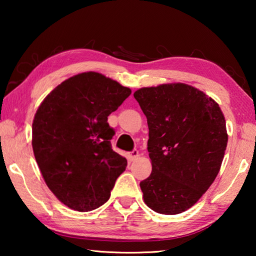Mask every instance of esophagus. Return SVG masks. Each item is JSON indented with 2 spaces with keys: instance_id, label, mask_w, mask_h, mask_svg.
I'll list each match as a JSON object with an SVG mask.
<instances>
[{
  "instance_id": "1",
  "label": "esophagus",
  "mask_w": 256,
  "mask_h": 256,
  "mask_svg": "<svg viewBox=\"0 0 256 256\" xmlns=\"http://www.w3.org/2000/svg\"><path fill=\"white\" fill-rule=\"evenodd\" d=\"M138 157V150H133V151H131V152L128 154V159L131 160V162H133V160H136Z\"/></svg>"
}]
</instances>
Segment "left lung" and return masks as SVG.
I'll use <instances>...</instances> for the list:
<instances>
[{
  "mask_svg": "<svg viewBox=\"0 0 256 256\" xmlns=\"http://www.w3.org/2000/svg\"><path fill=\"white\" fill-rule=\"evenodd\" d=\"M146 116L150 176L140 183L146 206L177 214L200 200L222 167L228 134L211 97L185 84L146 86L134 92Z\"/></svg>",
  "mask_w": 256,
  "mask_h": 256,
  "instance_id": "8db88e82",
  "label": "left lung"
}]
</instances>
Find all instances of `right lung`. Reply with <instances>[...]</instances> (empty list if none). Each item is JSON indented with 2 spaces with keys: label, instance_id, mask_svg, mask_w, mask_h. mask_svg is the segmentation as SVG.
Here are the masks:
<instances>
[{
  "label": "right lung",
  "instance_id": "right-lung-1",
  "mask_svg": "<svg viewBox=\"0 0 256 256\" xmlns=\"http://www.w3.org/2000/svg\"><path fill=\"white\" fill-rule=\"evenodd\" d=\"M131 89L98 72L68 78L47 94L34 114L32 150L46 185L72 210L107 202L126 159L112 149L107 118Z\"/></svg>",
  "mask_w": 256,
  "mask_h": 256
}]
</instances>
